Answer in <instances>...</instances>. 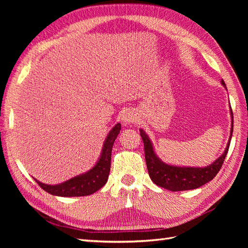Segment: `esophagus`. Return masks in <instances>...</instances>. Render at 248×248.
Segmentation results:
<instances>
[{"label": "esophagus", "instance_id": "34e87169", "mask_svg": "<svg viewBox=\"0 0 248 248\" xmlns=\"http://www.w3.org/2000/svg\"><path fill=\"white\" fill-rule=\"evenodd\" d=\"M138 115L136 114V111H133L131 109H126L121 114V121L124 124H131L138 121Z\"/></svg>", "mask_w": 248, "mask_h": 248}]
</instances>
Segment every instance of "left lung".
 Segmentation results:
<instances>
[{"mask_svg":"<svg viewBox=\"0 0 248 248\" xmlns=\"http://www.w3.org/2000/svg\"><path fill=\"white\" fill-rule=\"evenodd\" d=\"M220 82L221 85L227 89L223 79H221ZM230 110L232 123L230 138L228 140L227 147L218 158L207 167H181L174 166V164H170L162 161L155 152L152 140H150L145 130L140 128V132L142 141H144L147 169L149 176L151 178L152 181L156 185L162 187V188L169 189L170 191L196 189L199 188L202 185L208 183L209 181H211V180L217 175V172L219 171L231 144V140L232 136V126H234V118H232V111L231 106Z\"/></svg>","mask_w":248,"mask_h":248,"instance_id":"left-lung-1","label":"left lung"}]
</instances>
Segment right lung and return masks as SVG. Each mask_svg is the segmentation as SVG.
Wrapping results in <instances>:
<instances>
[{
	"label": "right lung",
	"instance_id": "add662e5",
	"mask_svg": "<svg viewBox=\"0 0 248 248\" xmlns=\"http://www.w3.org/2000/svg\"><path fill=\"white\" fill-rule=\"evenodd\" d=\"M120 130H121V123H117L109 130L106 140L103 142L98 160L92 169H90L86 172H82V174L60 184H46L35 178L34 180L43 190L56 197L70 198L93 194L108 182L110 170L111 150Z\"/></svg>",
	"mask_w": 248,
	"mask_h": 248
}]
</instances>
